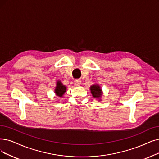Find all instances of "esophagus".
Wrapping results in <instances>:
<instances>
[{
  "mask_svg": "<svg viewBox=\"0 0 159 159\" xmlns=\"http://www.w3.org/2000/svg\"><path fill=\"white\" fill-rule=\"evenodd\" d=\"M74 84L76 86H80L81 84V81L80 80H75L74 81Z\"/></svg>",
  "mask_w": 159,
  "mask_h": 159,
  "instance_id": "obj_1",
  "label": "esophagus"
}]
</instances>
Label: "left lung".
<instances>
[{
	"label": "left lung",
	"mask_w": 159,
	"mask_h": 159,
	"mask_svg": "<svg viewBox=\"0 0 159 159\" xmlns=\"http://www.w3.org/2000/svg\"><path fill=\"white\" fill-rule=\"evenodd\" d=\"M91 93L92 94V96L94 98L97 99L98 101L102 100V97L103 92L100 86L98 84H93L90 87Z\"/></svg>",
	"instance_id": "obj_1"
}]
</instances>
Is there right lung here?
Masks as SVG:
<instances>
[{"label": "right lung", "instance_id": "obj_1", "mask_svg": "<svg viewBox=\"0 0 159 159\" xmlns=\"http://www.w3.org/2000/svg\"><path fill=\"white\" fill-rule=\"evenodd\" d=\"M66 87L62 84L61 80H57L56 81V85L55 87L54 93L57 96L59 97H62L63 95L66 91Z\"/></svg>", "mask_w": 159, "mask_h": 159}]
</instances>
